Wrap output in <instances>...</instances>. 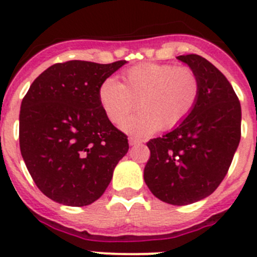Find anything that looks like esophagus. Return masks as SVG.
Listing matches in <instances>:
<instances>
[{"instance_id": "esophagus-1", "label": "esophagus", "mask_w": 257, "mask_h": 257, "mask_svg": "<svg viewBox=\"0 0 257 257\" xmlns=\"http://www.w3.org/2000/svg\"><path fill=\"white\" fill-rule=\"evenodd\" d=\"M140 143H143V140L138 139V138H134V136H131L130 139H128V144L130 145H136V144H140Z\"/></svg>"}]
</instances>
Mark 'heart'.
<instances>
[{
    "label": "heart",
    "mask_w": 257,
    "mask_h": 257,
    "mask_svg": "<svg viewBox=\"0 0 257 257\" xmlns=\"http://www.w3.org/2000/svg\"><path fill=\"white\" fill-rule=\"evenodd\" d=\"M122 78L123 83L113 77L104 79L97 97L113 123L123 121L139 103L142 110L122 122L124 131L136 135L180 124L196 108L201 95L198 74L189 67L145 63L124 70Z\"/></svg>",
    "instance_id": "obj_1"
}]
</instances>
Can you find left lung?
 Listing matches in <instances>:
<instances>
[{"label":"left lung","mask_w":257,"mask_h":257,"mask_svg":"<svg viewBox=\"0 0 257 257\" xmlns=\"http://www.w3.org/2000/svg\"><path fill=\"white\" fill-rule=\"evenodd\" d=\"M199 77L193 112L162 138L147 143L144 180L161 201L185 206L206 198L225 178L240 140V104L226 77L196 54L178 56Z\"/></svg>","instance_id":"1"}]
</instances>
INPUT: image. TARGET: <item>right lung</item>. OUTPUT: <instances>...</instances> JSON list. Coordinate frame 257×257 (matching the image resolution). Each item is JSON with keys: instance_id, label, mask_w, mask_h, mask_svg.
<instances>
[{"instance_id": "1", "label": "right lung", "mask_w": 257, "mask_h": 257, "mask_svg": "<svg viewBox=\"0 0 257 257\" xmlns=\"http://www.w3.org/2000/svg\"><path fill=\"white\" fill-rule=\"evenodd\" d=\"M126 60H69L47 68L23 97L19 143L38 189L73 207L99 199L128 151L127 136L104 113L97 90Z\"/></svg>"}]
</instances>
